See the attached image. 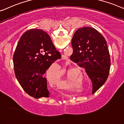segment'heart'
I'll return each instance as SVG.
<instances>
[{"label":"heart","instance_id":"b5f03b06","mask_svg":"<svg viewBox=\"0 0 124 124\" xmlns=\"http://www.w3.org/2000/svg\"><path fill=\"white\" fill-rule=\"evenodd\" d=\"M83 71L82 68L76 67L71 68L66 71L65 76L62 78L60 84L62 87L74 91L75 86L78 87H82L84 85V81L82 75ZM46 76L50 82L55 84L59 81L60 77V71L59 69H56L51 72V71H47Z\"/></svg>","mask_w":124,"mask_h":124}]
</instances>
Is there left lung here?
<instances>
[{
  "instance_id": "1",
  "label": "left lung",
  "mask_w": 124,
  "mask_h": 124,
  "mask_svg": "<svg viewBox=\"0 0 124 124\" xmlns=\"http://www.w3.org/2000/svg\"><path fill=\"white\" fill-rule=\"evenodd\" d=\"M71 45L70 60L85 68L94 93L105 83L110 72L111 61L106 41L96 29L84 27L75 32Z\"/></svg>"
}]
</instances>
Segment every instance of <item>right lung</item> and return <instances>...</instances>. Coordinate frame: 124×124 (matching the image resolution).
Segmentation results:
<instances>
[{
	"instance_id": "1",
	"label": "right lung",
	"mask_w": 124,
	"mask_h": 124,
	"mask_svg": "<svg viewBox=\"0 0 124 124\" xmlns=\"http://www.w3.org/2000/svg\"><path fill=\"white\" fill-rule=\"evenodd\" d=\"M60 58V53L46 32L37 29L25 32L13 55L16 78L25 92L35 98L49 97L47 81L43 75Z\"/></svg>"
}]
</instances>
